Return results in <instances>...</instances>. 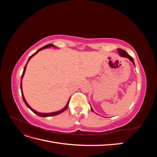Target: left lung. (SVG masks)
Returning a JSON list of instances; mask_svg holds the SVG:
<instances>
[{
  "mask_svg": "<svg viewBox=\"0 0 157 157\" xmlns=\"http://www.w3.org/2000/svg\"><path fill=\"white\" fill-rule=\"evenodd\" d=\"M117 50H118V54H119L120 56L124 57V58H128V59H129L130 61H131V62H132L133 64H134V65L135 66L134 59H133V58H132V57H131L129 54H128L126 51H124V50H122V49H121V48H118V49H117ZM90 109H91V110H92V112H94V111L93 110V109L92 108L91 105H90ZM96 114H97V113H96ZM97 115H98V114H97Z\"/></svg>",
  "mask_w": 157,
  "mask_h": 157,
  "instance_id": "8db88e82",
  "label": "left lung"
}]
</instances>
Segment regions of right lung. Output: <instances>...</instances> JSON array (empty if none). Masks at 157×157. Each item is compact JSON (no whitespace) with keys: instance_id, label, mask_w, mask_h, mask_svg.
Masks as SVG:
<instances>
[{"instance_id":"add662e5","label":"right lung","mask_w":157,"mask_h":157,"mask_svg":"<svg viewBox=\"0 0 157 157\" xmlns=\"http://www.w3.org/2000/svg\"><path fill=\"white\" fill-rule=\"evenodd\" d=\"M50 47H54V48H57L56 46H55L54 44H47V45H46V46H43L42 47V48H40L39 50H38L35 53H34L33 54L32 56H31L30 57H29V59H28V61H27V63H26V65H25V67H24V69H23V73H22V75H21V84H20V89H21V96H22V98H23V101H24V103H25V105H27V107L29 108V109H31V110L34 113H35L36 115H37L38 116H39V117H52V116H55V115H59V114H60V113H63V112H64L66 109H67V107H68V105H69V101H70V98H69V101H68V102L67 103V104H66V105L65 106V107H63L62 109H61V110H59V111H56V112H52V113H40V112H38V111H35V110H34V109H33L32 107H30V105H29V104L27 103V102L26 101V100H25V97H24V96H23V90H22V79H23V76H24V74H25V70H26V67H27V63H28V62H29V61L33 58V56H34L35 54H36L38 52H39V51H40V50H44V49H45V48H50Z\"/></svg>"}]
</instances>
